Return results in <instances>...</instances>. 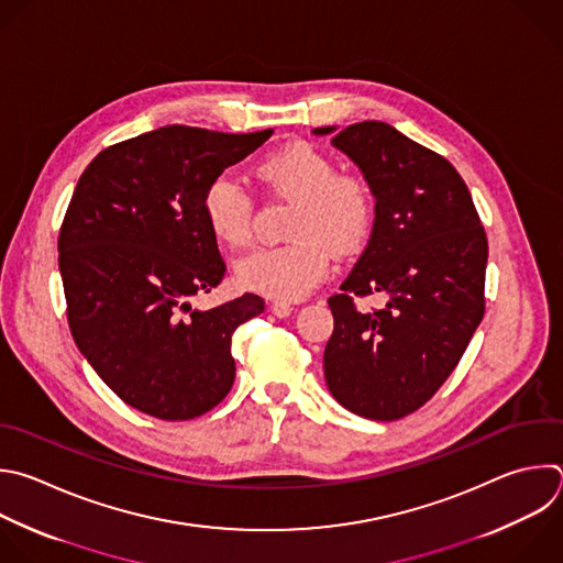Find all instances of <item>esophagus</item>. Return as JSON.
<instances>
[{
    "instance_id": "34e87169",
    "label": "esophagus",
    "mask_w": 563,
    "mask_h": 563,
    "mask_svg": "<svg viewBox=\"0 0 563 563\" xmlns=\"http://www.w3.org/2000/svg\"><path fill=\"white\" fill-rule=\"evenodd\" d=\"M269 309H272L274 316L285 318V316H289V313L294 311V305H291V302H283V300H274V302L269 305Z\"/></svg>"
}]
</instances>
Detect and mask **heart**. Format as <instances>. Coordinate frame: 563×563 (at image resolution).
<instances>
[{"label":"heart","instance_id":"heart-1","mask_svg":"<svg viewBox=\"0 0 563 563\" xmlns=\"http://www.w3.org/2000/svg\"><path fill=\"white\" fill-rule=\"evenodd\" d=\"M256 174L267 190L298 206L287 230L294 243L243 258L239 283L274 300H300L327 276L329 252L346 258L364 250L376 228V195L360 172H338L333 156L305 141L267 156ZM201 208L219 243L232 250L250 243L254 203L234 176L210 180Z\"/></svg>","mask_w":563,"mask_h":563}]
</instances>
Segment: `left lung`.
Listing matches in <instances>:
<instances>
[{"instance_id": "1", "label": "left lung", "mask_w": 563, "mask_h": 563, "mask_svg": "<svg viewBox=\"0 0 563 563\" xmlns=\"http://www.w3.org/2000/svg\"><path fill=\"white\" fill-rule=\"evenodd\" d=\"M313 134H333L378 203L362 256L329 298L324 380L351 413L400 420L446 383L484 318L486 232L457 169L389 123ZM371 292L386 305L362 314L352 298Z\"/></svg>"}]
</instances>
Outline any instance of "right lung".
<instances>
[{
    "mask_svg": "<svg viewBox=\"0 0 563 563\" xmlns=\"http://www.w3.org/2000/svg\"><path fill=\"white\" fill-rule=\"evenodd\" d=\"M269 136L165 125L101 150L75 187L57 245L68 324L99 378L141 413L192 420L234 385L232 335L265 300L192 309L225 276L201 201Z\"/></svg>",
    "mask_w": 563,
    "mask_h": 563,
    "instance_id": "right-lung-1",
    "label": "right lung"
}]
</instances>
